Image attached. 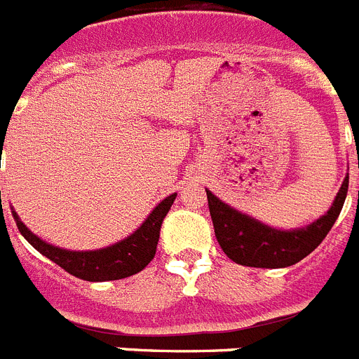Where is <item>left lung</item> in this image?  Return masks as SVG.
<instances>
[{
    "label": "left lung",
    "instance_id": "left-lung-1",
    "mask_svg": "<svg viewBox=\"0 0 359 359\" xmlns=\"http://www.w3.org/2000/svg\"><path fill=\"white\" fill-rule=\"evenodd\" d=\"M348 191V176L343 180L332 207L325 216L302 231H276L245 216L207 191L210 217L217 243L232 262L245 267L281 269L302 262L316 249L332 229L343 209Z\"/></svg>",
    "mask_w": 359,
    "mask_h": 359
}]
</instances>
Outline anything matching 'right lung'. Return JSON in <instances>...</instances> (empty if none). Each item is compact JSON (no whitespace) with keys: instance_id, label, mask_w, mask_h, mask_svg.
Returning <instances> with one entry per match:
<instances>
[{"instance_id":"obj_1","label":"right lung","mask_w":359,"mask_h":359,"mask_svg":"<svg viewBox=\"0 0 359 359\" xmlns=\"http://www.w3.org/2000/svg\"><path fill=\"white\" fill-rule=\"evenodd\" d=\"M174 200H176V194L165 198L150 212L145 223L133 236H128L127 240L119 241L112 247H107V249L88 250V252H72V250L57 249L54 245L45 243L18 219L16 212H14V217H16L18 229L23 234V238L38 252H41L43 256H47L56 265H60L63 271L85 281H112L128 278V276L143 271L154 259L161 223L172 207Z\"/></svg>"}]
</instances>
